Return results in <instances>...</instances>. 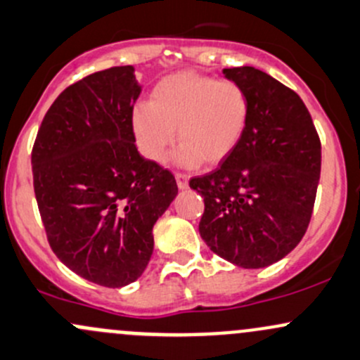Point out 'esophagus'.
<instances>
[{
	"label": "esophagus",
	"mask_w": 360,
	"mask_h": 360,
	"mask_svg": "<svg viewBox=\"0 0 360 360\" xmlns=\"http://www.w3.org/2000/svg\"><path fill=\"white\" fill-rule=\"evenodd\" d=\"M176 183L179 190H188L190 188V177L184 176V174H176Z\"/></svg>",
	"instance_id": "esophagus-1"
}]
</instances>
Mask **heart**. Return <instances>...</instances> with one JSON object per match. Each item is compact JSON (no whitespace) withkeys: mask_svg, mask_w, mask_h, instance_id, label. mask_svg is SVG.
<instances>
[{"mask_svg":"<svg viewBox=\"0 0 360 360\" xmlns=\"http://www.w3.org/2000/svg\"><path fill=\"white\" fill-rule=\"evenodd\" d=\"M248 122L243 86L196 72H176L158 81L150 103H138L131 113L139 153L160 164L177 132L174 162L186 169L224 162L243 141Z\"/></svg>","mask_w":360,"mask_h":360,"instance_id":"1","label":"heart"}]
</instances>
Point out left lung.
<instances>
[{
  "mask_svg": "<svg viewBox=\"0 0 360 360\" xmlns=\"http://www.w3.org/2000/svg\"><path fill=\"white\" fill-rule=\"evenodd\" d=\"M250 98V122L233 155L190 188L203 196L200 236L243 269L278 262L300 243L321 176V141L295 91L255 67L222 70Z\"/></svg>",
  "mask_w": 360,
  "mask_h": 360,
  "instance_id": "left-lung-1",
  "label": "left lung"
}]
</instances>
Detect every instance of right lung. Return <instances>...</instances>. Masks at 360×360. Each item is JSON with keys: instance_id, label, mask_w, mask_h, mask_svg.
<instances>
[{"instance_id": "add662e5", "label": "right lung", "mask_w": 360, "mask_h": 360, "mask_svg": "<svg viewBox=\"0 0 360 360\" xmlns=\"http://www.w3.org/2000/svg\"><path fill=\"white\" fill-rule=\"evenodd\" d=\"M139 94L132 65L94 72L53 101L32 148L34 193L51 250L107 288L143 274L155 222L177 195L172 174L134 145Z\"/></svg>"}]
</instances>
